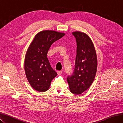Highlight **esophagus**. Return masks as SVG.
<instances>
[{
	"label": "esophagus",
	"instance_id": "34e87169",
	"mask_svg": "<svg viewBox=\"0 0 123 123\" xmlns=\"http://www.w3.org/2000/svg\"><path fill=\"white\" fill-rule=\"evenodd\" d=\"M62 74V71H57V74L58 75H61V74Z\"/></svg>",
	"mask_w": 123,
	"mask_h": 123
}]
</instances>
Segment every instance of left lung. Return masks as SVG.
<instances>
[{
  "label": "left lung",
  "instance_id": "8db88e82",
  "mask_svg": "<svg viewBox=\"0 0 123 123\" xmlns=\"http://www.w3.org/2000/svg\"><path fill=\"white\" fill-rule=\"evenodd\" d=\"M77 42V55L74 71L67 80L70 91L80 94L89 88L93 81L97 69V56L91 38L85 33H73Z\"/></svg>",
  "mask_w": 123,
  "mask_h": 123
}]
</instances>
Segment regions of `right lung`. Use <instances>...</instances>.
<instances>
[{
    "label": "right lung",
    "mask_w": 123,
    "mask_h": 123,
    "mask_svg": "<svg viewBox=\"0 0 123 123\" xmlns=\"http://www.w3.org/2000/svg\"><path fill=\"white\" fill-rule=\"evenodd\" d=\"M65 35L55 31H43L35 36L30 45L25 57V70L29 82L35 90L47 91L57 75L51 67L47 54L52 44Z\"/></svg>",
    "instance_id": "right-lung-1"
}]
</instances>
